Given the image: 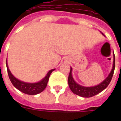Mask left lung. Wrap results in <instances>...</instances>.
Returning a JSON list of instances; mask_svg holds the SVG:
<instances>
[{
  "instance_id": "8db88e82",
  "label": "left lung",
  "mask_w": 121,
  "mask_h": 121,
  "mask_svg": "<svg viewBox=\"0 0 121 121\" xmlns=\"http://www.w3.org/2000/svg\"><path fill=\"white\" fill-rule=\"evenodd\" d=\"M102 34L103 35V33H102ZM113 56H114V58H113L114 60H113V68H112V71L110 73L107 78L103 82H101L99 85H96V86L87 87V86H82V85H80L79 84H77L76 82L74 81L73 78L72 73H71L72 68L71 67L69 76H68V82L69 87H70V90L72 91V92L81 97L90 98V97L94 96L95 95H98L102 91H103L108 86V85H109L110 82H111V80H112V77L113 76V73H114V71H115V55Z\"/></svg>"
}]
</instances>
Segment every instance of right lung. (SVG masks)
Wrapping results in <instances>:
<instances>
[{
  "mask_svg": "<svg viewBox=\"0 0 121 121\" xmlns=\"http://www.w3.org/2000/svg\"><path fill=\"white\" fill-rule=\"evenodd\" d=\"M6 64L8 76H9V79H10L13 85L19 91H22L23 93L29 95H35L42 92L47 85L48 81L49 80L50 74L52 73V71L55 70V69H53V70H50L47 74L46 75V76L43 78V79L39 81V82H37V83H27V82L19 81L17 78H15L11 74V71H9L8 65H7V62H6Z\"/></svg>",
  "mask_w": 121,
  "mask_h": 121,
  "instance_id": "right-lung-1",
  "label": "right lung"
}]
</instances>
